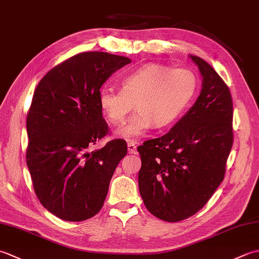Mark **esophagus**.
<instances>
[{
	"label": "esophagus",
	"mask_w": 259,
	"mask_h": 259,
	"mask_svg": "<svg viewBox=\"0 0 259 259\" xmlns=\"http://www.w3.org/2000/svg\"><path fill=\"white\" fill-rule=\"evenodd\" d=\"M128 152L129 153H136L137 152V146L135 141H129L128 142Z\"/></svg>",
	"instance_id": "34e87169"
}]
</instances>
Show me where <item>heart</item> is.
<instances>
[{
	"mask_svg": "<svg viewBox=\"0 0 259 259\" xmlns=\"http://www.w3.org/2000/svg\"><path fill=\"white\" fill-rule=\"evenodd\" d=\"M197 87L192 71L150 63L124 75L121 90L101 87L98 101L109 122L115 125L123 122L135 104L138 112L117 130L121 138L134 141L153 125L161 129L176 122L189 107Z\"/></svg>",
	"mask_w": 259,
	"mask_h": 259,
	"instance_id": "obj_1",
	"label": "heart"
}]
</instances>
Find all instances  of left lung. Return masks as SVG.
Here are the masks:
<instances>
[{
	"instance_id": "obj_1",
	"label": "left lung",
	"mask_w": 259,
	"mask_h": 259,
	"mask_svg": "<svg viewBox=\"0 0 259 259\" xmlns=\"http://www.w3.org/2000/svg\"><path fill=\"white\" fill-rule=\"evenodd\" d=\"M202 76V89L189 111L160 138L138 147L142 200L164 222L184 221L206 205L221 185L234 141L233 100L210 64L189 56Z\"/></svg>"
}]
</instances>
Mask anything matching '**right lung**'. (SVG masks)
Wrapping results in <instances>:
<instances>
[{
  "label": "right lung",
  "instance_id": "1",
  "mask_svg": "<svg viewBox=\"0 0 259 259\" xmlns=\"http://www.w3.org/2000/svg\"><path fill=\"white\" fill-rule=\"evenodd\" d=\"M129 58L83 52L51 69L38 82L26 118V163L38 200L54 216L82 222L103 206L110 180L126 155L114 139L99 150L89 146L109 133L98 93Z\"/></svg>",
  "mask_w": 259,
  "mask_h": 259
}]
</instances>
